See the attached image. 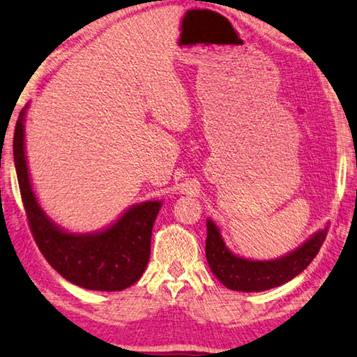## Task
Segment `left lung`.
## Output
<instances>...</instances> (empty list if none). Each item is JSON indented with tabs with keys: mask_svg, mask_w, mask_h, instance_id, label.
<instances>
[{
	"mask_svg": "<svg viewBox=\"0 0 357 357\" xmlns=\"http://www.w3.org/2000/svg\"><path fill=\"white\" fill-rule=\"evenodd\" d=\"M206 259L214 275L227 288L236 291H264L280 287L301 273L317 256L320 246L327 238V229L319 231L301 248L275 261H248L231 255L225 248L219 229L214 222H206Z\"/></svg>",
	"mask_w": 357,
	"mask_h": 357,
	"instance_id": "8db88e82",
	"label": "left lung"
}]
</instances>
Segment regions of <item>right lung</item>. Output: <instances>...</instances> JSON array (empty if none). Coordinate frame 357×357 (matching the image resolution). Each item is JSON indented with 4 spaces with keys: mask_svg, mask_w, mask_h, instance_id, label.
<instances>
[{
    "mask_svg": "<svg viewBox=\"0 0 357 357\" xmlns=\"http://www.w3.org/2000/svg\"><path fill=\"white\" fill-rule=\"evenodd\" d=\"M24 109L14 130V164L27 222L38 250L66 280L86 290L121 291L143 275L151 252V231L161 209L146 201L128 209L109 229L96 235L59 230L40 209L30 187L24 153Z\"/></svg>",
    "mask_w": 357,
    "mask_h": 357,
    "instance_id": "1",
    "label": "right lung"
}]
</instances>
